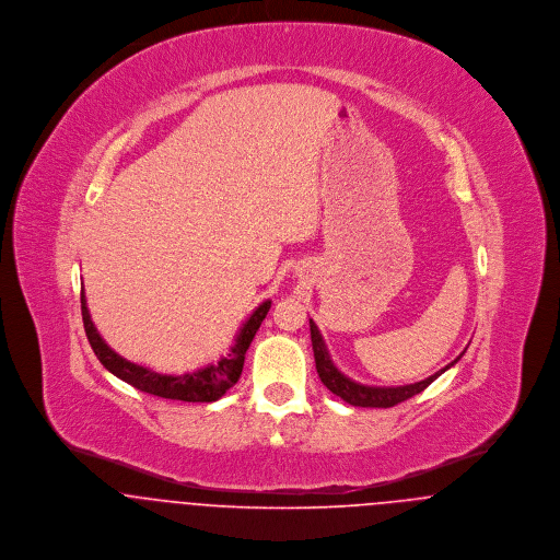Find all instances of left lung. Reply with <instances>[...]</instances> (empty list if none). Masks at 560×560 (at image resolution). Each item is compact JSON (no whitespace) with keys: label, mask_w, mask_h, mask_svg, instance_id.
<instances>
[{"label":"left lung","mask_w":560,"mask_h":560,"mask_svg":"<svg viewBox=\"0 0 560 560\" xmlns=\"http://www.w3.org/2000/svg\"><path fill=\"white\" fill-rule=\"evenodd\" d=\"M311 338H313V351H315V362H317V373H319L320 382L323 386L334 393L336 397L349 402V405H355V407H395L402 400L411 399L413 395H420L429 384H433L444 371H448L453 364H457L462 360V355L451 362L448 366H444L442 371L433 373L431 377L422 380V382H416V384H407V386H397V388H377V386H362V384H355L353 380L345 377L331 362L329 353H327V347L323 342V336H320L319 327L315 325V320L311 319Z\"/></svg>","instance_id":"obj_1"}]
</instances>
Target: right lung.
<instances>
[{
	"label": "right lung",
	"instance_id": "obj_1",
	"mask_svg": "<svg viewBox=\"0 0 560 560\" xmlns=\"http://www.w3.org/2000/svg\"><path fill=\"white\" fill-rule=\"evenodd\" d=\"M269 308H271V302L267 300L249 315V319L243 323V327L237 334L235 347L218 364H209L205 369H198V371L185 373V375H161V373H155L147 366H140V364H133V362L125 360L101 338V334L96 331L94 323L90 319V313H88V306H85V295L81 291L83 329H85L88 342H90L94 355L98 358V362L112 375H116L118 380L127 382L129 386L142 390V393L155 395L161 399L187 400V402L218 400L222 395H226L229 388H233L240 382L245 351H247L254 334L258 331L260 323L267 317Z\"/></svg>",
	"mask_w": 560,
	"mask_h": 560
}]
</instances>
